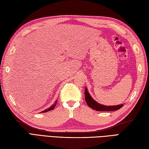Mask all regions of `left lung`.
Instances as JSON below:
<instances>
[{
  "label": "left lung",
  "mask_w": 149,
  "mask_h": 149,
  "mask_svg": "<svg viewBox=\"0 0 149 149\" xmlns=\"http://www.w3.org/2000/svg\"><path fill=\"white\" fill-rule=\"evenodd\" d=\"M85 95V100L88 104V106L91 109H93L96 111H116L121 108L123 106V104H119L116 106H104L102 104L98 103L95 100L90 93L88 92L87 88L86 87L84 90Z\"/></svg>",
  "instance_id": "obj_1"
}]
</instances>
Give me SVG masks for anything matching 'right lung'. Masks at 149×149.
I'll use <instances>...</instances> for the list:
<instances>
[{
    "label": "right lung",
    "instance_id": "right-lung-1",
    "mask_svg": "<svg viewBox=\"0 0 149 149\" xmlns=\"http://www.w3.org/2000/svg\"><path fill=\"white\" fill-rule=\"evenodd\" d=\"M57 102H58V99H57V100L55 101L54 104H52V105L51 106H50V107H49L48 109H46L45 110L42 111L41 112V113H45V112H47V111H50V110H52V109H54V107H56V106Z\"/></svg>",
    "mask_w": 149,
    "mask_h": 149
}]
</instances>
